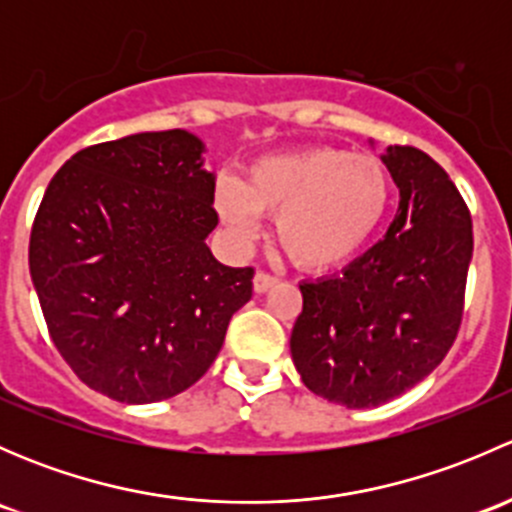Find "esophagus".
<instances>
[{
	"mask_svg": "<svg viewBox=\"0 0 512 512\" xmlns=\"http://www.w3.org/2000/svg\"><path fill=\"white\" fill-rule=\"evenodd\" d=\"M252 285H255L257 294H262V292H267V289H272L277 285V277L267 275V272H257L255 280H252Z\"/></svg>",
	"mask_w": 512,
	"mask_h": 512,
	"instance_id": "esophagus-1",
	"label": "esophagus"
}]
</instances>
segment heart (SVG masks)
Listing matches in <instances>:
<instances>
[{
  "label": "heart",
  "instance_id": "heart-1",
  "mask_svg": "<svg viewBox=\"0 0 512 512\" xmlns=\"http://www.w3.org/2000/svg\"><path fill=\"white\" fill-rule=\"evenodd\" d=\"M389 205L384 163L332 146L257 158L242 183L223 178L215 190L220 220L240 245L260 235L262 215H272L289 260L312 272L334 270L359 255Z\"/></svg>",
  "mask_w": 512,
  "mask_h": 512
}]
</instances>
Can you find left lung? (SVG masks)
<instances>
[{"mask_svg": "<svg viewBox=\"0 0 512 512\" xmlns=\"http://www.w3.org/2000/svg\"><path fill=\"white\" fill-rule=\"evenodd\" d=\"M399 213L339 275L302 282L289 339L304 386L347 409H371L426 379L456 342L473 223L446 170L414 146L381 156Z\"/></svg>", "mask_w": 512, "mask_h": 512, "instance_id": "8db88e82", "label": "left lung"}]
</instances>
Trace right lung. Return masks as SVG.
Segmentation results:
<instances>
[{
    "label": "right lung",
    "mask_w": 512,
    "mask_h": 512,
    "mask_svg": "<svg viewBox=\"0 0 512 512\" xmlns=\"http://www.w3.org/2000/svg\"><path fill=\"white\" fill-rule=\"evenodd\" d=\"M203 151L180 128L89 146L51 178L34 218L29 272L51 342L121 404L193 386L252 297L255 270L205 245L218 213Z\"/></svg>",
    "instance_id": "1"
}]
</instances>
